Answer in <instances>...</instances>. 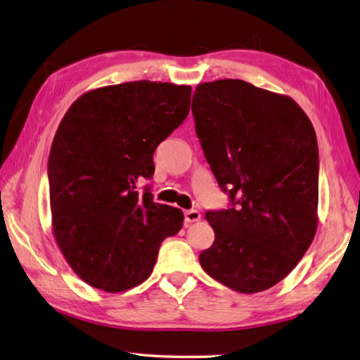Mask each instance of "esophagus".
<instances>
[{"instance_id": "obj_1", "label": "esophagus", "mask_w": 360, "mask_h": 360, "mask_svg": "<svg viewBox=\"0 0 360 360\" xmlns=\"http://www.w3.org/2000/svg\"><path fill=\"white\" fill-rule=\"evenodd\" d=\"M184 219H186V224H193V221H198L201 219V214L197 211V209H188V211L184 212Z\"/></svg>"}]
</instances>
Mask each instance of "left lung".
<instances>
[{"instance_id": "1", "label": "left lung", "mask_w": 360, "mask_h": 360, "mask_svg": "<svg viewBox=\"0 0 360 360\" xmlns=\"http://www.w3.org/2000/svg\"><path fill=\"white\" fill-rule=\"evenodd\" d=\"M192 113L231 202L206 212L215 239L200 253L201 267L234 291H264L288 276L315 238V129L291 97L233 78L198 84Z\"/></svg>"}]
</instances>
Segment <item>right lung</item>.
<instances>
[{
  "label": "right lung",
  "mask_w": 360,
  "mask_h": 360,
  "mask_svg": "<svg viewBox=\"0 0 360 360\" xmlns=\"http://www.w3.org/2000/svg\"><path fill=\"white\" fill-rule=\"evenodd\" d=\"M192 88L127 82L89 91L64 115L49 158L51 224L83 282L121 292L151 276L184 214L153 201V155L191 110Z\"/></svg>",
  "instance_id": "add662e5"
}]
</instances>
